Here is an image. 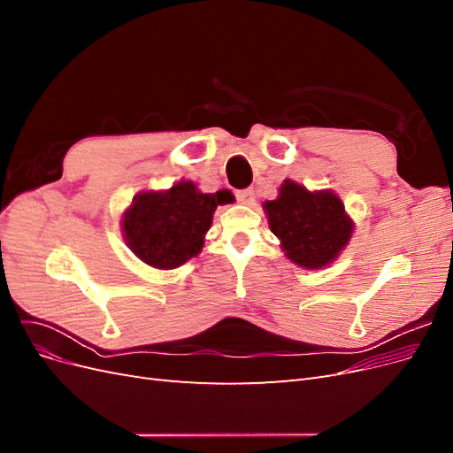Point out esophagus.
Wrapping results in <instances>:
<instances>
[{
	"instance_id": "esophagus-1",
	"label": "esophagus",
	"mask_w": 453,
	"mask_h": 453,
	"mask_svg": "<svg viewBox=\"0 0 453 453\" xmlns=\"http://www.w3.org/2000/svg\"><path fill=\"white\" fill-rule=\"evenodd\" d=\"M236 198H238V202H242V203H245V205H253V203H255V190H253V188L238 190Z\"/></svg>"
}]
</instances>
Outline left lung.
<instances>
[{
  "label": "left lung",
  "instance_id": "1",
  "mask_svg": "<svg viewBox=\"0 0 453 453\" xmlns=\"http://www.w3.org/2000/svg\"><path fill=\"white\" fill-rule=\"evenodd\" d=\"M268 226L285 257L300 268L319 270L338 258L351 240L355 223L333 190H308L285 180L276 200L263 203Z\"/></svg>",
  "mask_w": 453,
  "mask_h": 453
}]
</instances>
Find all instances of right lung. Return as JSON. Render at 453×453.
<instances>
[{
  "mask_svg": "<svg viewBox=\"0 0 453 453\" xmlns=\"http://www.w3.org/2000/svg\"><path fill=\"white\" fill-rule=\"evenodd\" d=\"M228 202V190L202 193L187 180L166 190H142L122 213V238L145 265L177 268L202 251L217 205Z\"/></svg>",
  "mask_w": 453,
  "mask_h": 453,
  "instance_id": "right-lung-1",
  "label": "right lung"
}]
</instances>
